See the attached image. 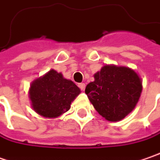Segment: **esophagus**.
<instances>
[{
	"label": "esophagus",
	"mask_w": 160,
	"mask_h": 160,
	"mask_svg": "<svg viewBox=\"0 0 160 160\" xmlns=\"http://www.w3.org/2000/svg\"><path fill=\"white\" fill-rule=\"evenodd\" d=\"M78 86H79V88L81 89V91H84V90H85V87H86L85 83H80Z\"/></svg>",
	"instance_id": "obj_1"
}]
</instances>
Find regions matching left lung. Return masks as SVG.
Returning a JSON list of instances; mask_svg holds the SVG:
<instances>
[{
	"label": "left lung",
	"mask_w": 160,
	"mask_h": 160,
	"mask_svg": "<svg viewBox=\"0 0 160 160\" xmlns=\"http://www.w3.org/2000/svg\"><path fill=\"white\" fill-rule=\"evenodd\" d=\"M85 93L94 108L106 120H122L134 108L142 91V81L134 70L106 64L94 74Z\"/></svg>",
	"instance_id": "left-lung-1"
}]
</instances>
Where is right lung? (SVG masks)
Listing matches in <instances>:
<instances>
[{
  "label": "right lung",
  "mask_w": 160,
  "mask_h": 160,
  "mask_svg": "<svg viewBox=\"0 0 160 160\" xmlns=\"http://www.w3.org/2000/svg\"><path fill=\"white\" fill-rule=\"evenodd\" d=\"M80 93V88L73 81L52 69L32 81L28 98L37 114L45 118H57L71 108Z\"/></svg>",
  "instance_id": "obj_1"
}]
</instances>
